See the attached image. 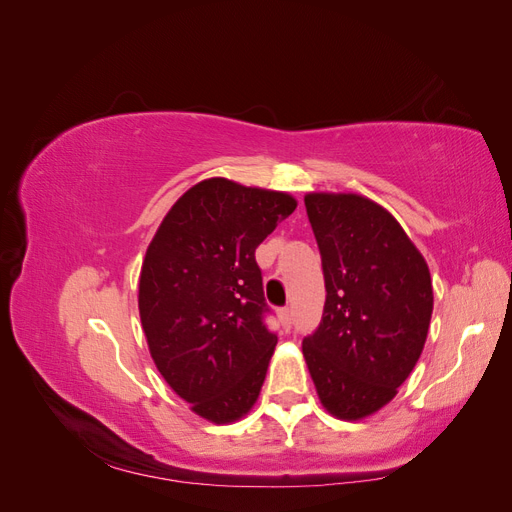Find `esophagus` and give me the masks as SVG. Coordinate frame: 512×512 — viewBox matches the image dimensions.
Instances as JSON below:
<instances>
[{
    "mask_svg": "<svg viewBox=\"0 0 512 512\" xmlns=\"http://www.w3.org/2000/svg\"><path fill=\"white\" fill-rule=\"evenodd\" d=\"M280 318H282L284 329H290V324H292V309H290V307H282V309H280Z\"/></svg>",
    "mask_w": 512,
    "mask_h": 512,
    "instance_id": "esophagus-1",
    "label": "esophagus"
}]
</instances>
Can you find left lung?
Instances as JSON below:
<instances>
[{
    "label": "left lung",
    "mask_w": 512,
    "mask_h": 512,
    "mask_svg": "<svg viewBox=\"0 0 512 512\" xmlns=\"http://www.w3.org/2000/svg\"><path fill=\"white\" fill-rule=\"evenodd\" d=\"M324 301L303 356L322 406L344 421L395 397L423 352L433 290L427 262L393 215L356 194H307Z\"/></svg>",
    "instance_id": "8db88e82"
}]
</instances>
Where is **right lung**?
Returning <instances> with one entry per match:
<instances>
[{"mask_svg":"<svg viewBox=\"0 0 512 512\" xmlns=\"http://www.w3.org/2000/svg\"><path fill=\"white\" fill-rule=\"evenodd\" d=\"M297 209L282 192L207 179L166 213L138 284L149 352L173 391L211 423L254 406L277 344L256 247Z\"/></svg>","mask_w":512,"mask_h":512,"instance_id":"add662e5","label":"right lung"}]
</instances>
